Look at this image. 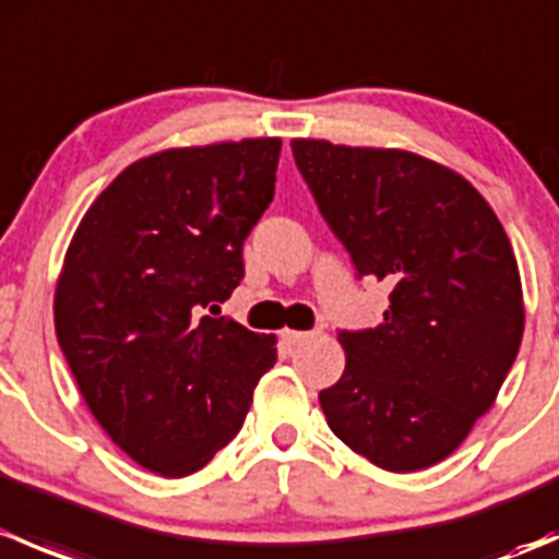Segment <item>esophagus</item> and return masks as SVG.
Segmentation results:
<instances>
[{"label":"esophagus","mask_w":559,"mask_h":559,"mask_svg":"<svg viewBox=\"0 0 559 559\" xmlns=\"http://www.w3.org/2000/svg\"><path fill=\"white\" fill-rule=\"evenodd\" d=\"M281 337H284L286 343H289V346H300V343H308V341H313L316 337V332H300V330H284L281 332Z\"/></svg>","instance_id":"esophagus-1"}]
</instances>
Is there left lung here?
I'll use <instances>...</instances> for the list:
<instances>
[{
  "label": "left lung",
  "mask_w": 559,
  "mask_h": 559,
  "mask_svg": "<svg viewBox=\"0 0 559 559\" xmlns=\"http://www.w3.org/2000/svg\"><path fill=\"white\" fill-rule=\"evenodd\" d=\"M297 170L359 278L392 286L384 321L341 330L330 430L392 473L447 460L492 408L524 330L509 235L462 175L397 148L292 140Z\"/></svg>",
  "instance_id": "1"
}]
</instances>
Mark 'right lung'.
Returning a JSON list of instances; mask_svg holds the SVG:
<instances>
[{
    "label": "right lung",
    "mask_w": 559,
    "mask_h": 559,
    "mask_svg": "<svg viewBox=\"0 0 559 559\" xmlns=\"http://www.w3.org/2000/svg\"><path fill=\"white\" fill-rule=\"evenodd\" d=\"M281 140L145 156L83 216L56 286V337L94 419L167 478L227 447L275 337L216 319L275 194Z\"/></svg>",
    "instance_id": "add662e5"
}]
</instances>
